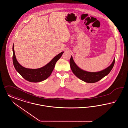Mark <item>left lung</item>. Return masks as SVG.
<instances>
[{
	"label": "left lung",
	"mask_w": 128,
	"mask_h": 128,
	"mask_svg": "<svg viewBox=\"0 0 128 128\" xmlns=\"http://www.w3.org/2000/svg\"><path fill=\"white\" fill-rule=\"evenodd\" d=\"M114 62L115 58L109 66L101 71L97 72H89L81 69L74 62L72 56L71 57L70 60V65L73 73L81 80L87 83H95L101 80L110 73L114 66Z\"/></svg>",
	"instance_id": "obj_1"
}]
</instances>
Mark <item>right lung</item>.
<instances>
[{
    "instance_id": "1",
    "label": "right lung",
    "mask_w": 128,
    "mask_h": 128,
    "mask_svg": "<svg viewBox=\"0 0 128 128\" xmlns=\"http://www.w3.org/2000/svg\"><path fill=\"white\" fill-rule=\"evenodd\" d=\"M12 50V61L15 69L23 78L31 82H40L48 78L52 74L56 62L61 58L64 53V52H62L56 55L52 61L43 67L38 69H29L22 66L17 61L14 50V44Z\"/></svg>"
}]
</instances>
